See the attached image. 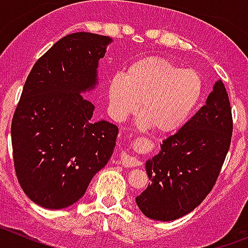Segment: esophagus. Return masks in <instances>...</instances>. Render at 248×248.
<instances>
[{"label":"esophagus","instance_id":"esophagus-1","mask_svg":"<svg viewBox=\"0 0 248 248\" xmlns=\"http://www.w3.org/2000/svg\"><path fill=\"white\" fill-rule=\"evenodd\" d=\"M119 157H120V163L123 164V166H125V168H133V166L140 165V161L137 159V157L129 156V155L125 154V153H122Z\"/></svg>","mask_w":248,"mask_h":248}]
</instances>
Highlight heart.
<instances>
[{
	"instance_id": "heart-1",
	"label": "heart",
	"mask_w": 248,
	"mask_h": 248,
	"mask_svg": "<svg viewBox=\"0 0 248 248\" xmlns=\"http://www.w3.org/2000/svg\"><path fill=\"white\" fill-rule=\"evenodd\" d=\"M202 80L194 69L179 68L161 57H144L109 80L111 117L125 120L140 107L138 126H154L160 134L177 130L198 105ZM140 105H139V102Z\"/></svg>"
}]
</instances>
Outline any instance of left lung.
I'll return each mask as SVG.
<instances>
[{"mask_svg":"<svg viewBox=\"0 0 248 248\" xmlns=\"http://www.w3.org/2000/svg\"><path fill=\"white\" fill-rule=\"evenodd\" d=\"M232 137L227 92L218 79L205 105L146 160L151 181L138 195L140 211L156 221H174L198 207L217 179Z\"/></svg>","mask_w":248,"mask_h":248,"instance_id":"left-lung-1","label":"left lung"}]
</instances>
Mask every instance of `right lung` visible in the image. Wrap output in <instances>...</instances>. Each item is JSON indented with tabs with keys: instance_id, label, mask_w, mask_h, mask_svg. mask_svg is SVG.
<instances>
[{
	"instance_id": "right-lung-1",
	"label": "right lung",
	"mask_w": 248,
	"mask_h": 248,
	"mask_svg": "<svg viewBox=\"0 0 248 248\" xmlns=\"http://www.w3.org/2000/svg\"><path fill=\"white\" fill-rule=\"evenodd\" d=\"M110 37L77 32L59 39L33 65L11 125L18 183L31 200L64 209L84 196L113 155L118 128L94 122L83 93L99 84L98 67Z\"/></svg>"
}]
</instances>
